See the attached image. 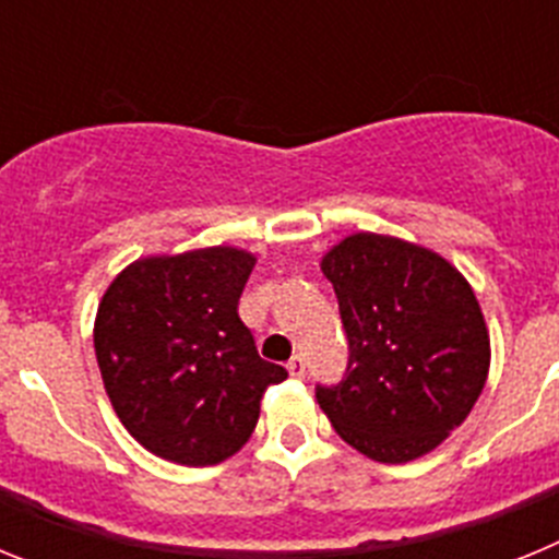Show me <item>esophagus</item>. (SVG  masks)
I'll use <instances>...</instances> for the list:
<instances>
[{"instance_id": "34e87169", "label": "esophagus", "mask_w": 559, "mask_h": 559, "mask_svg": "<svg viewBox=\"0 0 559 559\" xmlns=\"http://www.w3.org/2000/svg\"><path fill=\"white\" fill-rule=\"evenodd\" d=\"M288 372H290V378H305V358H302V355H294V358L288 360Z\"/></svg>"}]
</instances>
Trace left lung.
I'll list each match as a JSON object with an SVG mask.
<instances>
[{"label":"left lung","mask_w":559,"mask_h":559,"mask_svg":"<svg viewBox=\"0 0 559 559\" xmlns=\"http://www.w3.org/2000/svg\"><path fill=\"white\" fill-rule=\"evenodd\" d=\"M349 341L316 400L347 445L383 464L431 453L476 406L490 333L471 283L426 246L358 231L322 257Z\"/></svg>","instance_id":"1"}]
</instances>
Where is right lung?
I'll list each match as a JSON object with an SVG mask.
<instances>
[{"label": "right lung", "instance_id": "right-lung-1", "mask_svg": "<svg viewBox=\"0 0 559 559\" xmlns=\"http://www.w3.org/2000/svg\"><path fill=\"white\" fill-rule=\"evenodd\" d=\"M254 254L235 246L142 257L114 276L95 319L108 400L145 451L206 467L235 456L283 367L257 355L237 299Z\"/></svg>", "mask_w": 559, "mask_h": 559}]
</instances>
